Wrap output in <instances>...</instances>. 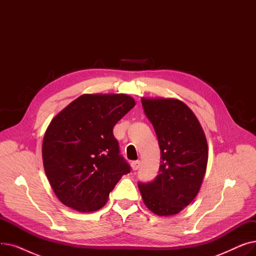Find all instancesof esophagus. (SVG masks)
Masks as SVG:
<instances>
[{"label":"esophagus","instance_id":"34e87169","mask_svg":"<svg viewBox=\"0 0 256 256\" xmlns=\"http://www.w3.org/2000/svg\"><path fill=\"white\" fill-rule=\"evenodd\" d=\"M140 165H141L140 160H134V162H132V164H130V167H132V169L134 171H136V170L139 169Z\"/></svg>","mask_w":256,"mask_h":256}]
</instances>
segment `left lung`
I'll use <instances>...</instances> for the list:
<instances>
[{
	"label": "left lung",
	"instance_id": "obj_1",
	"mask_svg": "<svg viewBox=\"0 0 256 256\" xmlns=\"http://www.w3.org/2000/svg\"><path fill=\"white\" fill-rule=\"evenodd\" d=\"M160 150L156 180L139 184L145 206L158 216H173L197 196L208 166L204 130L193 111L178 98H142Z\"/></svg>",
	"mask_w": 256,
	"mask_h": 256
}]
</instances>
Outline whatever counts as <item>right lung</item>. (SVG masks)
<instances>
[{"instance_id":"add662e5","label":"right lung","mask_w":256,"mask_h":256,"mask_svg":"<svg viewBox=\"0 0 256 256\" xmlns=\"http://www.w3.org/2000/svg\"><path fill=\"white\" fill-rule=\"evenodd\" d=\"M136 102L128 94H83L54 117L42 142V160L61 202L96 212L130 170L119 154L113 128Z\"/></svg>"}]
</instances>
